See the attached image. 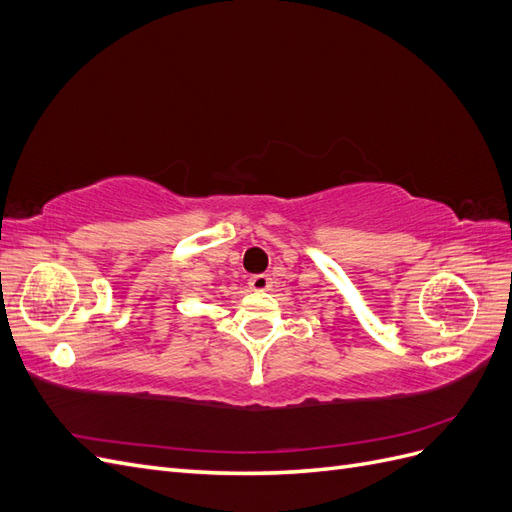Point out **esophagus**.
<instances>
[{"label":"esophagus","instance_id":"1","mask_svg":"<svg viewBox=\"0 0 512 512\" xmlns=\"http://www.w3.org/2000/svg\"><path fill=\"white\" fill-rule=\"evenodd\" d=\"M250 288H252V290H256V292L269 290V288H271V275H265V273L252 275V277H250Z\"/></svg>","mask_w":512,"mask_h":512}]
</instances>
